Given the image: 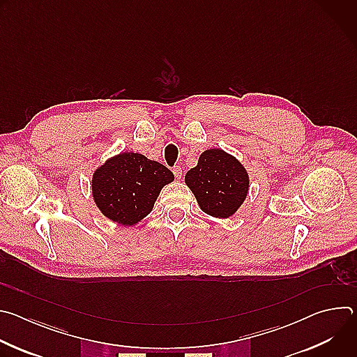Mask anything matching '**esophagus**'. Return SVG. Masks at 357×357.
Segmentation results:
<instances>
[{
    "label": "esophagus",
    "mask_w": 357,
    "mask_h": 357,
    "mask_svg": "<svg viewBox=\"0 0 357 357\" xmlns=\"http://www.w3.org/2000/svg\"><path fill=\"white\" fill-rule=\"evenodd\" d=\"M172 172H174V175H175L176 179H181V176H182V168H181V167H174Z\"/></svg>",
    "instance_id": "esophagus-1"
}]
</instances>
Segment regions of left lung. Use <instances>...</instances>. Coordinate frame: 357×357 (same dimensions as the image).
Segmentation results:
<instances>
[{
	"instance_id": "left-lung-1",
	"label": "left lung",
	"mask_w": 357,
	"mask_h": 357,
	"mask_svg": "<svg viewBox=\"0 0 357 357\" xmlns=\"http://www.w3.org/2000/svg\"><path fill=\"white\" fill-rule=\"evenodd\" d=\"M185 182L200 209L219 219L231 216L248 190V175L244 167L218 148L203 152L197 165L188 171Z\"/></svg>"
}]
</instances>
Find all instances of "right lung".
I'll list each match as a JSON object with an SVG mask.
<instances>
[{
    "label": "right lung",
    "instance_id": "1",
    "mask_svg": "<svg viewBox=\"0 0 357 357\" xmlns=\"http://www.w3.org/2000/svg\"><path fill=\"white\" fill-rule=\"evenodd\" d=\"M174 181V174L157 161L124 152L100 167L91 182L97 208L106 218L132 226L154 208L161 189Z\"/></svg>",
    "mask_w": 357,
    "mask_h": 357
}]
</instances>
